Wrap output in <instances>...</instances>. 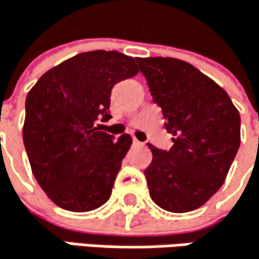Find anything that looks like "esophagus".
Segmentation results:
<instances>
[{
    "mask_svg": "<svg viewBox=\"0 0 259 259\" xmlns=\"http://www.w3.org/2000/svg\"><path fill=\"white\" fill-rule=\"evenodd\" d=\"M132 143H134V146H143V143H141V141H138L137 138H134V140H132Z\"/></svg>",
    "mask_w": 259,
    "mask_h": 259,
    "instance_id": "1",
    "label": "esophagus"
}]
</instances>
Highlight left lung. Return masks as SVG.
I'll return each mask as SVG.
<instances>
[{
    "label": "left lung",
    "mask_w": 259,
    "mask_h": 259,
    "mask_svg": "<svg viewBox=\"0 0 259 259\" xmlns=\"http://www.w3.org/2000/svg\"><path fill=\"white\" fill-rule=\"evenodd\" d=\"M137 63L174 135L169 150L149 144L150 198L169 212L195 210L223 186L241 143V118L227 92L192 64L162 57Z\"/></svg>",
    "instance_id": "1"
}]
</instances>
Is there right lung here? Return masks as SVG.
Here are the masks:
<instances>
[{
	"label": "right lung",
	"mask_w": 259,
	"mask_h": 259,
	"mask_svg": "<svg viewBox=\"0 0 259 259\" xmlns=\"http://www.w3.org/2000/svg\"><path fill=\"white\" fill-rule=\"evenodd\" d=\"M137 58L116 50L84 52L46 72L26 98L23 141L33 177L57 206L98 209L110 198L131 135L101 132L112 87L135 76Z\"/></svg>",
	"instance_id": "right-lung-1"
}]
</instances>
